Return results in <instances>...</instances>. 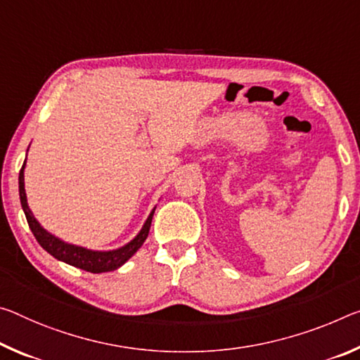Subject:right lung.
I'll return each instance as SVG.
<instances>
[{
	"label": "right lung",
	"mask_w": 360,
	"mask_h": 360,
	"mask_svg": "<svg viewBox=\"0 0 360 360\" xmlns=\"http://www.w3.org/2000/svg\"><path fill=\"white\" fill-rule=\"evenodd\" d=\"M24 168L25 163L22 165V169L19 173V195H20V205L22 210H24L25 218L28 222V227H30L33 236H35L37 242L41 245V247L46 250L49 255H53L56 259L64 261L67 264L75 266L78 269L93 272V274H101V272H108L115 271L120 266H123L131 256H133L138 250L142 247V243L146 242L147 236H149L150 224H152V216L155 208L152 210L149 218L144 222L142 229L139 231L138 236H136L133 240L124 245L122 248L110 250V252H96V250H88L84 247H78V245L67 243L60 238H57L53 233H49L44 227L39 224L35 219V216L32 214V210L28 208L27 203V195H25V184H24Z\"/></svg>",
	"instance_id": "add662e5"
}]
</instances>
